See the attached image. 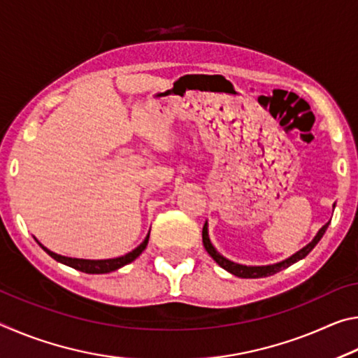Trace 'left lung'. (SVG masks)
<instances>
[{
    "label": "left lung",
    "mask_w": 358,
    "mask_h": 358,
    "mask_svg": "<svg viewBox=\"0 0 358 358\" xmlns=\"http://www.w3.org/2000/svg\"><path fill=\"white\" fill-rule=\"evenodd\" d=\"M327 227H329V222L325 224V226H322V229L319 230L316 237H314V240L311 241V243H308L305 248H301V250L299 252H295L294 256H290L289 259L282 260V262L280 264H273V265H262V266H246V265H240V264H235V262H230V260H227L226 257H222L220 252H217L213 245H211V241L208 238V229H207V224L203 226V230H202V241H203V246L205 250H207V252L210 254L211 257L215 259V262L222 266L224 270H227L229 273H232L235 276L238 278H265V276H271L278 273V271H281L284 268H287V266H290L295 262H299V260H301L303 257H306L308 254H310L313 251V248L316 246L319 243V240L322 238V235L325 234Z\"/></svg>",
    "instance_id": "8db88e82"
}]
</instances>
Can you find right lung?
<instances>
[{
	"label": "right lung",
	"mask_w": 358,
	"mask_h": 358,
	"mask_svg": "<svg viewBox=\"0 0 358 358\" xmlns=\"http://www.w3.org/2000/svg\"><path fill=\"white\" fill-rule=\"evenodd\" d=\"M148 238L150 235H147V238L143 240V243L141 246H137L134 251H131L128 254H124V256L117 257V259H106V260H87V259H72V257H64V256H59V254H55L52 251H48L45 246L44 251L48 254V256H52L58 262H62L64 265H69L72 268L76 270H80L83 273H92V275H101V273H110V271H115L121 268V266L131 264L132 260H136L138 256H141L142 251L147 248L148 245Z\"/></svg>",
	"instance_id": "right-lung-1"
}]
</instances>
